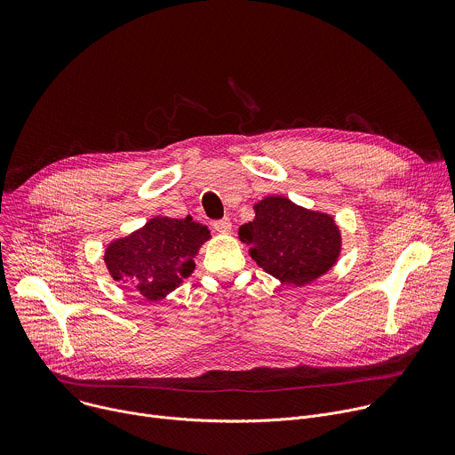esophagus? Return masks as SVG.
I'll return each instance as SVG.
<instances>
[{
  "label": "esophagus",
  "instance_id": "esophagus-1",
  "mask_svg": "<svg viewBox=\"0 0 455 455\" xmlns=\"http://www.w3.org/2000/svg\"><path fill=\"white\" fill-rule=\"evenodd\" d=\"M214 230L220 232V234H228L232 230V221L228 218H223V220H218L212 223Z\"/></svg>",
  "mask_w": 455,
  "mask_h": 455
}]
</instances>
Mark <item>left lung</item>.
<instances>
[{"label": "left lung", "instance_id": "1", "mask_svg": "<svg viewBox=\"0 0 455 455\" xmlns=\"http://www.w3.org/2000/svg\"><path fill=\"white\" fill-rule=\"evenodd\" d=\"M255 220L239 228L253 261L281 283L304 286L326 274L340 253V230L333 218L302 209L283 196L255 207Z\"/></svg>", "mask_w": 455, "mask_h": 455}]
</instances>
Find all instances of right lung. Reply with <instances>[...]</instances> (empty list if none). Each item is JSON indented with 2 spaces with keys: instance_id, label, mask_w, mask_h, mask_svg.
I'll list each match as a JSON object with an SVG mask.
<instances>
[{
  "instance_id": "1",
  "label": "right lung",
  "mask_w": 455,
  "mask_h": 455,
  "mask_svg": "<svg viewBox=\"0 0 455 455\" xmlns=\"http://www.w3.org/2000/svg\"><path fill=\"white\" fill-rule=\"evenodd\" d=\"M209 237V228L190 216L155 218L111 243L104 261L115 281L133 284L148 300H158L192 274L194 255Z\"/></svg>"
}]
</instances>
